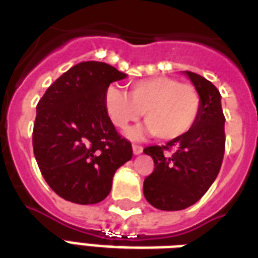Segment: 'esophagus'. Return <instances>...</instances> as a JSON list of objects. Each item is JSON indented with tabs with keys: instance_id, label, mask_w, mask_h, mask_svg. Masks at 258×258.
Returning a JSON list of instances; mask_svg holds the SVG:
<instances>
[{
	"instance_id": "obj_1",
	"label": "esophagus",
	"mask_w": 258,
	"mask_h": 258,
	"mask_svg": "<svg viewBox=\"0 0 258 258\" xmlns=\"http://www.w3.org/2000/svg\"><path fill=\"white\" fill-rule=\"evenodd\" d=\"M142 151H144V148L141 145H137V144L133 145V152H134V155H140V153H142Z\"/></svg>"
}]
</instances>
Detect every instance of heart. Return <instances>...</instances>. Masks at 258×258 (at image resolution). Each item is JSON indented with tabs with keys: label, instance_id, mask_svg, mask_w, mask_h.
Returning a JSON list of instances; mask_svg holds the SVG:
<instances>
[{
	"label": "heart",
	"instance_id": "heart-1",
	"mask_svg": "<svg viewBox=\"0 0 258 258\" xmlns=\"http://www.w3.org/2000/svg\"><path fill=\"white\" fill-rule=\"evenodd\" d=\"M105 110L117 128L124 130L142 116L144 127L128 131L131 138L155 134L160 140H174L188 133L200 112V95L194 85L166 76L134 81L130 92L114 85L105 91Z\"/></svg>",
	"mask_w": 258,
	"mask_h": 258
}]
</instances>
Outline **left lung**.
<instances>
[{"mask_svg": "<svg viewBox=\"0 0 258 258\" xmlns=\"http://www.w3.org/2000/svg\"><path fill=\"white\" fill-rule=\"evenodd\" d=\"M200 95V112L192 128L166 145L146 146L155 168L144 181L145 199L159 210H184L209 190L225 152V117L220 91L209 80L185 72ZM172 152L171 155L168 153Z\"/></svg>", "mask_w": 258, "mask_h": 258, "instance_id": "obj_1", "label": "left lung"}]
</instances>
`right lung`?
Instances as JSON below:
<instances>
[{
	"instance_id": "add662e5",
	"label": "right lung",
	"mask_w": 258,
	"mask_h": 258,
	"mask_svg": "<svg viewBox=\"0 0 258 258\" xmlns=\"http://www.w3.org/2000/svg\"><path fill=\"white\" fill-rule=\"evenodd\" d=\"M127 74L103 62H81L48 87L37 105L33 151L51 189L77 205H95L133 157L105 110V91Z\"/></svg>"
}]
</instances>
